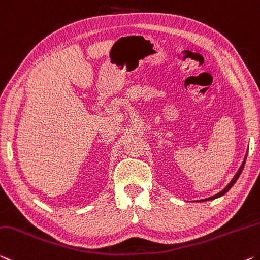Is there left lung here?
Returning <instances> with one entry per match:
<instances>
[{"instance_id": "left-lung-1", "label": "left lung", "mask_w": 260, "mask_h": 260, "mask_svg": "<svg viewBox=\"0 0 260 260\" xmlns=\"http://www.w3.org/2000/svg\"><path fill=\"white\" fill-rule=\"evenodd\" d=\"M245 159H246V156H245ZM245 159H244V161H243V164H242V166L240 167V169H238V172L236 173V175L234 176V178L232 180V182L229 183V184L226 186V188H224L222 191H221V192H219L218 194H215V196H212V197H210V198H206V199H204V201H202V202H205V201H212V199H215V198H219V197H221V196H223L224 193L226 192H228L229 191V189L232 188V186L235 184V182L237 181V178L240 177V175H241V173H242V170H243V168H244V165H245Z\"/></svg>"}]
</instances>
